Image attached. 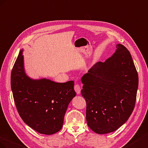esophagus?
<instances>
[{
	"mask_svg": "<svg viewBox=\"0 0 148 148\" xmlns=\"http://www.w3.org/2000/svg\"><path fill=\"white\" fill-rule=\"evenodd\" d=\"M74 90L77 94H80V93H81V87H80L78 84H75V85L74 86Z\"/></svg>",
	"mask_w": 148,
	"mask_h": 148,
	"instance_id": "esophagus-1",
	"label": "esophagus"
}]
</instances>
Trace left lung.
Here are the masks:
<instances>
[{
    "label": "left lung",
    "mask_w": 148,
    "mask_h": 148,
    "mask_svg": "<svg viewBox=\"0 0 148 148\" xmlns=\"http://www.w3.org/2000/svg\"><path fill=\"white\" fill-rule=\"evenodd\" d=\"M115 53L98 62L81 78L86 120L93 132L107 134L119 128L132 113L138 75L129 51L117 44Z\"/></svg>",
    "instance_id": "obj_1"
}]
</instances>
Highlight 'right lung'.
Returning <instances> with one entry per match:
<instances>
[{
  "label": "right lung",
  "mask_w": 148,
  "mask_h": 148,
  "mask_svg": "<svg viewBox=\"0 0 148 148\" xmlns=\"http://www.w3.org/2000/svg\"><path fill=\"white\" fill-rule=\"evenodd\" d=\"M10 80L16 107L25 123L41 134L59 132L68 105L76 95L74 81L58 83L28 77L24 68L23 49L14 65Z\"/></svg>",
  "instance_id": "1"
}]
</instances>
